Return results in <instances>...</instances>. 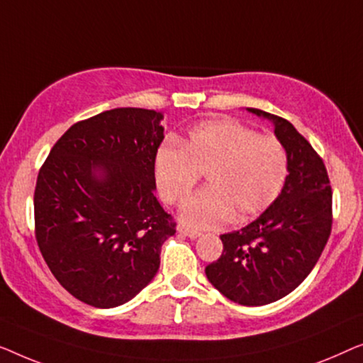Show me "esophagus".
Here are the masks:
<instances>
[{
  "instance_id": "obj_1",
  "label": "esophagus",
  "mask_w": 363,
  "mask_h": 363,
  "mask_svg": "<svg viewBox=\"0 0 363 363\" xmlns=\"http://www.w3.org/2000/svg\"><path fill=\"white\" fill-rule=\"evenodd\" d=\"M179 233H184V235H187L189 238H197V237H201V232H196V230H191V228H187V227H179Z\"/></svg>"
}]
</instances>
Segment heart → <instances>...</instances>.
<instances>
[{"label": "heart", "instance_id": "obj_1", "mask_svg": "<svg viewBox=\"0 0 363 363\" xmlns=\"http://www.w3.org/2000/svg\"><path fill=\"white\" fill-rule=\"evenodd\" d=\"M155 176L171 206L186 201L206 176L207 189L184 203L181 218L192 228H217L233 217H257L277 201L288 176V155L278 138L233 120H211L192 128L182 147L162 145Z\"/></svg>", "mask_w": 363, "mask_h": 363}]
</instances>
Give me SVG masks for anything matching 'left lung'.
<instances>
[{"label":"left lung","mask_w":363,"mask_h":363,"mask_svg":"<svg viewBox=\"0 0 363 363\" xmlns=\"http://www.w3.org/2000/svg\"><path fill=\"white\" fill-rule=\"evenodd\" d=\"M248 110L274 123L289 174L257 220L220 235L223 252L206 274L233 303L263 306L284 298L313 272L333 230V187L323 157L288 120Z\"/></svg>","instance_id":"1"}]
</instances>
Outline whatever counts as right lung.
<instances>
[{
    "label": "right lung",
    "instance_id": "obj_1",
    "mask_svg": "<svg viewBox=\"0 0 363 363\" xmlns=\"http://www.w3.org/2000/svg\"><path fill=\"white\" fill-rule=\"evenodd\" d=\"M162 116L115 108L77 121L40 166L35 240L55 279L82 303L115 308L135 298L176 233L174 217L155 197Z\"/></svg>",
    "mask_w": 363,
    "mask_h": 363
}]
</instances>
